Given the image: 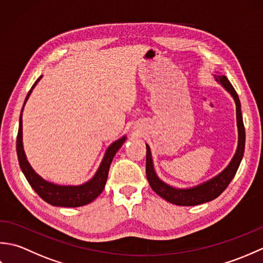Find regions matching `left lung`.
Listing matches in <instances>:
<instances>
[{"label": "left lung", "mask_w": 263, "mask_h": 263, "mask_svg": "<svg viewBox=\"0 0 263 263\" xmlns=\"http://www.w3.org/2000/svg\"><path fill=\"white\" fill-rule=\"evenodd\" d=\"M215 80L220 83L226 90L232 95V97L235 100L236 104V122H237V130H238V143L236 153L232 158L231 163L227 165L226 168L219 174L212 177L211 180L204 183H201L197 186L189 187V189H177L171 186L168 184L163 182L157 176L154 168V161L152 157V152L148 144L147 147V160H146V174L150 186L154 191L157 193L159 197L165 199L168 202L176 205H197L204 202H208L216 199L217 197L225 191L226 187L230 185L233 177L235 176L238 170V166L241 164L244 148H245V128L243 124V117L241 111V103L237 96V92L232 86L230 80L225 76L214 74Z\"/></svg>", "instance_id": "left-lung-1"}]
</instances>
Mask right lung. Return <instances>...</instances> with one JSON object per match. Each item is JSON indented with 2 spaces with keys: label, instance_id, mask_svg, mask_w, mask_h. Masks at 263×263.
Returning a JSON list of instances; mask_svg holds the SVG:
<instances>
[{
  "label": "right lung",
  "instance_id": "1",
  "mask_svg": "<svg viewBox=\"0 0 263 263\" xmlns=\"http://www.w3.org/2000/svg\"><path fill=\"white\" fill-rule=\"evenodd\" d=\"M41 79L42 76L38 78L36 82L32 85L29 92H28L24 106H22V110H24L25 104L28 98H29L32 89L35 88V86ZM22 110L19 119L18 137H16V154H18L20 168L26 176L28 183L30 184V186L35 190V192L44 201H46L47 203L52 205L76 208V206H81L92 202L103 192L106 181H107L111 160H113L115 154L122 147V144L125 142L126 137L123 136L107 148L97 172L95 173V175L88 182L81 184V185H59V184H54L52 182H47L46 180H44L42 176H39L32 170L30 164L28 163L24 150V143H22Z\"/></svg>",
  "mask_w": 263,
  "mask_h": 263
}]
</instances>
